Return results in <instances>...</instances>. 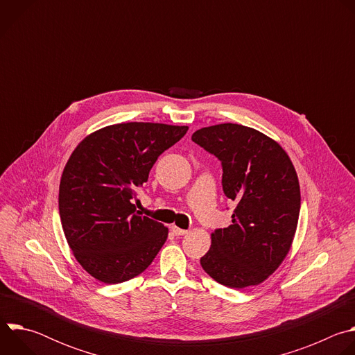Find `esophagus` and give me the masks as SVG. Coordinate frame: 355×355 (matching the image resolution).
Segmentation results:
<instances>
[{
    "mask_svg": "<svg viewBox=\"0 0 355 355\" xmlns=\"http://www.w3.org/2000/svg\"><path fill=\"white\" fill-rule=\"evenodd\" d=\"M171 230H173V233H174L175 236H184V234L188 233V230L180 229V227H177V226H171Z\"/></svg>",
    "mask_w": 355,
    "mask_h": 355,
    "instance_id": "obj_1",
    "label": "esophagus"
}]
</instances>
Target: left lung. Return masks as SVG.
<instances>
[{
  "mask_svg": "<svg viewBox=\"0 0 355 355\" xmlns=\"http://www.w3.org/2000/svg\"><path fill=\"white\" fill-rule=\"evenodd\" d=\"M191 139L218 157L223 192L236 202L232 225L212 233L200 266L225 286L257 285L279 267L296 232L300 189L295 167L277 141L243 125L202 128Z\"/></svg>",
  "mask_w": 355,
  "mask_h": 355,
  "instance_id": "left-lung-1",
  "label": "left lung"
}]
</instances>
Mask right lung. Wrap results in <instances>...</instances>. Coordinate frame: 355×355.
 <instances>
[{
  "label": "right lung",
  "instance_id": "obj_1",
  "mask_svg": "<svg viewBox=\"0 0 355 355\" xmlns=\"http://www.w3.org/2000/svg\"><path fill=\"white\" fill-rule=\"evenodd\" d=\"M188 126L128 122L87 136L73 151L60 181L64 236L81 267L105 284L141 274L167 240L163 223L133 204L159 156Z\"/></svg>",
  "mask_w": 355,
  "mask_h": 355
}]
</instances>
